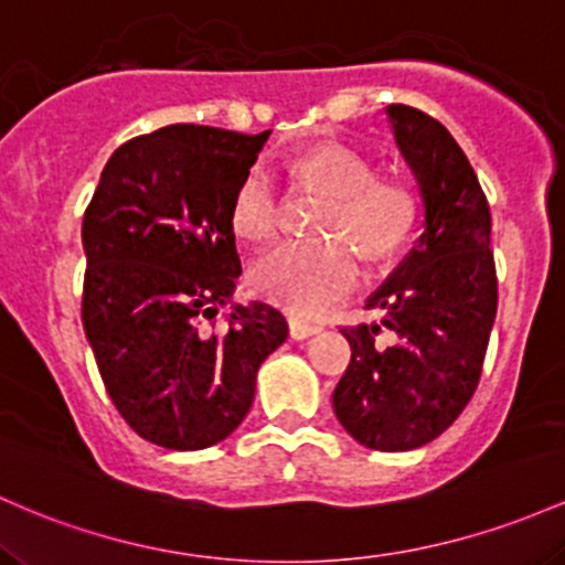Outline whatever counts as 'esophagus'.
<instances>
[{
    "instance_id": "34e87169",
    "label": "esophagus",
    "mask_w": 565,
    "mask_h": 565,
    "mask_svg": "<svg viewBox=\"0 0 565 565\" xmlns=\"http://www.w3.org/2000/svg\"><path fill=\"white\" fill-rule=\"evenodd\" d=\"M288 328H290V339H296V341L309 339V335H315L317 331H320V328L312 326V322L301 320V317H294V315L288 317Z\"/></svg>"
}]
</instances>
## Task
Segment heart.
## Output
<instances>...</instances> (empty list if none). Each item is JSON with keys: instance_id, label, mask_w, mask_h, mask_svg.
I'll return each mask as SVG.
<instances>
[{"instance_id": "1", "label": "heart", "mask_w": 565, "mask_h": 565, "mask_svg": "<svg viewBox=\"0 0 565 565\" xmlns=\"http://www.w3.org/2000/svg\"><path fill=\"white\" fill-rule=\"evenodd\" d=\"M294 175L301 186L326 194L317 232L335 237L271 245L250 264L248 277L264 299L296 315H317L358 285V262L345 244L354 245L367 262L395 256L419 218V194L401 175L373 173L365 154L335 141L303 151L294 162ZM230 218L234 232L253 243L275 232L277 194L262 164H253L239 181Z\"/></svg>"}]
</instances>
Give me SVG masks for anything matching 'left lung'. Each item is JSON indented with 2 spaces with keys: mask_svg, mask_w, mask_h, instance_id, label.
<instances>
[{
  "mask_svg": "<svg viewBox=\"0 0 565 565\" xmlns=\"http://www.w3.org/2000/svg\"><path fill=\"white\" fill-rule=\"evenodd\" d=\"M392 136L419 183L424 221L414 248L367 296L379 322L341 328L352 360L333 390L341 427L373 451H414L456 422L480 382L497 317L491 213L478 175L437 119L386 106Z\"/></svg>",
  "mask_w": 565,
  "mask_h": 565,
  "instance_id": "obj_1",
  "label": "left lung"
}]
</instances>
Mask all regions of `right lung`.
Returning a JSON list of instances; mask_svg holds the SVG:
<instances>
[{
  "label": "right lung",
  "instance_id": "obj_1",
  "mask_svg": "<svg viewBox=\"0 0 565 565\" xmlns=\"http://www.w3.org/2000/svg\"><path fill=\"white\" fill-rule=\"evenodd\" d=\"M271 130L168 125L122 143L85 218L82 326L106 392L143 440L200 451L248 416L280 309L234 301L232 200ZM226 308V332L206 322Z\"/></svg>",
  "mask_w": 565,
  "mask_h": 565
}]
</instances>
